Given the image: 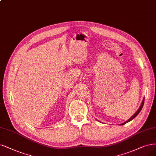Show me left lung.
Instances as JSON below:
<instances>
[{
    "label": "left lung",
    "mask_w": 156,
    "mask_h": 156,
    "mask_svg": "<svg viewBox=\"0 0 156 156\" xmlns=\"http://www.w3.org/2000/svg\"><path fill=\"white\" fill-rule=\"evenodd\" d=\"M144 101H145V98H143V101H142V102H141V105L140 106V108H139V109H138V111H137L136 113L131 116L130 117L129 119L128 120H127L126 122H123V123H121V124H120V126H122V125H124V124H126V123H127V122H129L130 121H131L132 120H133L134 118L138 115L139 113H140V112L141 111V109H142V108H143V104H144ZM100 122V121H99Z\"/></svg>",
    "instance_id": "left-lung-1"
}]
</instances>
